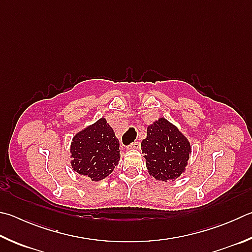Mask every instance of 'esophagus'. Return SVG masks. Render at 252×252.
<instances>
[{
    "instance_id": "esophagus-1",
    "label": "esophagus",
    "mask_w": 252,
    "mask_h": 252,
    "mask_svg": "<svg viewBox=\"0 0 252 252\" xmlns=\"http://www.w3.org/2000/svg\"><path fill=\"white\" fill-rule=\"evenodd\" d=\"M129 148L130 149H135V150H139L140 149V142H133V143H131L130 145H129Z\"/></svg>"
}]
</instances>
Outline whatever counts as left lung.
<instances>
[{"label": "left lung", "mask_w": 252, "mask_h": 252, "mask_svg": "<svg viewBox=\"0 0 252 252\" xmlns=\"http://www.w3.org/2000/svg\"><path fill=\"white\" fill-rule=\"evenodd\" d=\"M141 149L149 174L162 182L180 177L185 172L191 152L186 136L165 118H159L148 126Z\"/></svg>", "instance_id": "obj_1"}]
</instances>
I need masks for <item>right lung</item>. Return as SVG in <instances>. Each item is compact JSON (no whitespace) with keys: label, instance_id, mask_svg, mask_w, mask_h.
<instances>
[{"label":"right lung","instance_id":"obj_1","mask_svg":"<svg viewBox=\"0 0 252 252\" xmlns=\"http://www.w3.org/2000/svg\"><path fill=\"white\" fill-rule=\"evenodd\" d=\"M119 140L104 118L79 131L70 145L71 167L98 182L111 174L120 159Z\"/></svg>","mask_w":252,"mask_h":252}]
</instances>
